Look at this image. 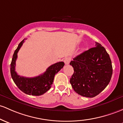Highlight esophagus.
<instances>
[{
  "mask_svg": "<svg viewBox=\"0 0 123 123\" xmlns=\"http://www.w3.org/2000/svg\"><path fill=\"white\" fill-rule=\"evenodd\" d=\"M71 58L69 57H66L64 59V62L65 65H68L69 64L70 61H71Z\"/></svg>",
  "mask_w": 123,
  "mask_h": 123,
  "instance_id": "esophagus-1",
  "label": "esophagus"
}]
</instances>
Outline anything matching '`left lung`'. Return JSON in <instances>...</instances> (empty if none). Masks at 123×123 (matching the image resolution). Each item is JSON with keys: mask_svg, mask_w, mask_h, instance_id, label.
<instances>
[{"mask_svg": "<svg viewBox=\"0 0 123 123\" xmlns=\"http://www.w3.org/2000/svg\"><path fill=\"white\" fill-rule=\"evenodd\" d=\"M95 45L70 62L74 69L70 83L75 92L86 98H93L103 91L113 74L109 55L100 44L96 42Z\"/></svg>", "mask_w": 123, "mask_h": 123, "instance_id": "left-lung-1", "label": "left lung"}]
</instances>
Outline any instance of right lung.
Segmentation results:
<instances>
[{
    "label": "right lung",
    "mask_w": 123,
    "mask_h": 123,
    "mask_svg": "<svg viewBox=\"0 0 123 123\" xmlns=\"http://www.w3.org/2000/svg\"><path fill=\"white\" fill-rule=\"evenodd\" d=\"M23 40L18 44L14 52L10 64V73L13 81L20 90L29 95L40 96L45 93L51 87L55 75L64 67V62H59L49 66L44 74L34 78H26L17 75L15 71L17 53L24 43Z\"/></svg>",
    "instance_id": "1"
}]
</instances>
